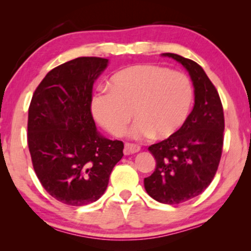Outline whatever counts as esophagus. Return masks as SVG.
Listing matches in <instances>:
<instances>
[{"instance_id":"obj_1","label":"esophagus","mask_w":251,"mask_h":251,"mask_svg":"<svg viewBox=\"0 0 251 251\" xmlns=\"http://www.w3.org/2000/svg\"><path fill=\"white\" fill-rule=\"evenodd\" d=\"M140 150H141V147L139 146V144L129 143V142L125 143V148H124V153L125 154L136 153V152H139Z\"/></svg>"}]
</instances>
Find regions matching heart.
<instances>
[{
	"instance_id": "heart-1",
	"label": "heart",
	"mask_w": 251,
	"mask_h": 251,
	"mask_svg": "<svg viewBox=\"0 0 251 251\" xmlns=\"http://www.w3.org/2000/svg\"><path fill=\"white\" fill-rule=\"evenodd\" d=\"M108 89L94 94L92 111L115 136L124 135L133 116L136 123L130 134L136 139L151 134L157 139L171 136L184 124L193 100L191 80L185 74L154 65L116 73Z\"/></svg>"
}]
</instances>
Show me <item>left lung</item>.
I'll use <instances>...</instances> for the list:
<instances>
[{"label":"left lung","mask_w":251,"mask_h":251,"mask_svg":"<svg viewBox=\"0 0 251 251\" xmlns=\"http://www.w3.org/2000/svg\"><path fill=\"white\" fill-rule=\"evenodd\" d=\"M182 63L195 86V107L181 128L149 147L156 169L144 188L161 203L177 204L199 196L216 174L224 141L223 105L216 87L193 60L162 53Z\"/></svg>","instance_id":"obj_1"}]
</instances>
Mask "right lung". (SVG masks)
<instances>
[{"instance_id":"obj_1","label":"right lung","mask_w":251,"mask_h":251,"mask_svg":"<svg viewBox=\"0 0 251 251\" xmlns=\"http://www.w3.org/2000/svg\"><path fill=\"white\" fill-rule=\"evenodd\" d=\"M108 59L80 56L55 67L35 90L27 142L41 184L60 202L85 206L103 195L124 143L97 132L93 83Z\"/></svg>"}]
</instances>
